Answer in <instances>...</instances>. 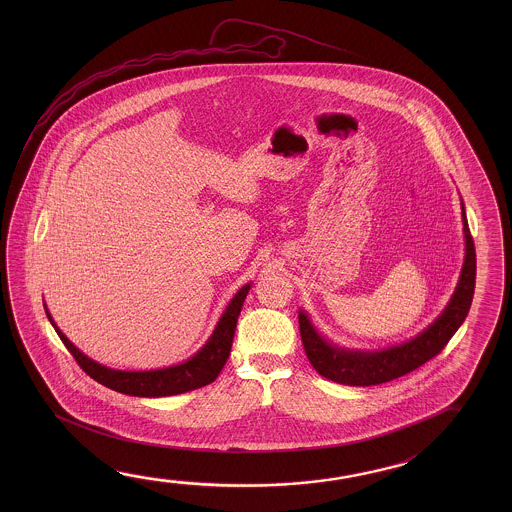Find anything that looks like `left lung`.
Returning a JSON list of instances; mask_svg holds the SVG:
<instances>
[{"mask_svg": "<svg viewBox=\"0 0 512 512\" xmlns=\"http://www.w3.org/2000/svg\"><path fill=\"white\" fill-rule=\"evenodd\" d=\"M462 205V225H464V264L461 278L452 294V300L444 307L441 316L425 328L421 334L412 337L407 343L389 346L375 352L348 350L328 343L310 323L307 312H298L300 336L307 359L321 377L328 378L344 386H377L394 378L403 377L425 362L436 357L446 343L452 339L457 328L470 312L473 291H475V275H477V259L475 244L468 227V219Z\"/></svg>", "mask_w": 512, "mask_h": 512, "instance_id": "1", "label": "left lung"}]
</instances>
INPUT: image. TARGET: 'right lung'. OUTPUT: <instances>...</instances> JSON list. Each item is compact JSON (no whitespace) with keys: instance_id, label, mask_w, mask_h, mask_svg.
Segmentation results:
<instances>
[{"instance_id":"obj_1","label":"right lung","mask_w":512,"mask_h":512,"mask_svg":"<svg viewBox=\"0 0 512 512\" xmlns=\"http://www.w3.org/2000/svg\"><path fill=\"white\" fill-rule=\"evenodd\" d=\"M252 285L246 284L237 291L234 298L228 303L223 316L219 318L218 325L214 328L209 341L203 344L202 350L194 353L191 359L169 366V368L150 369V371H121L103 366L100 362L89 359L80 352L68 337L60 332L59 327L51 318L48 307L46 316L51 325L57 330L60 341L66 344L71 355L75 357L78 366L84 369L89 377L100 382L101 386L109 387L118 393L130 394V396H144V398H159V396H173V394L187 393L198 387L207 386L218 378L221 369L227 362L234 341L237 318L243 309L244 298Z\"/></svg>"}]
</instances>
